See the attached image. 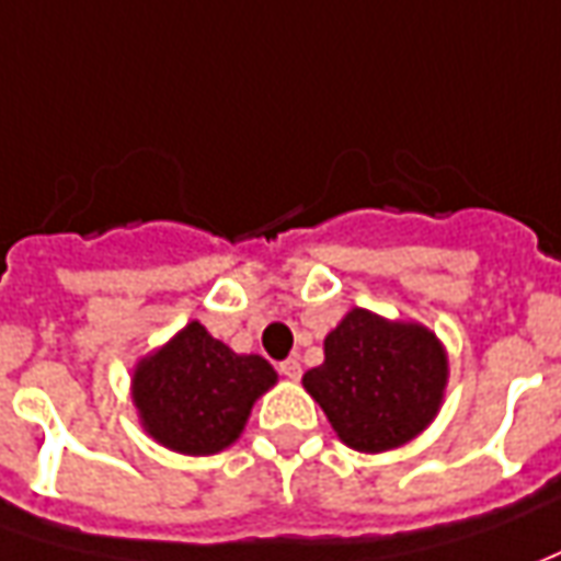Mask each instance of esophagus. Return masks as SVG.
<instances>
[{"label":"esophagus","instance_id":"34e87169","mask_svg":"<svg viewBox=\"0 0 561 561\" xmlns=\"http://www.w3.org/2000/svg\"><path fill=\"white\" fill-rule=\"evenodd\" d=\"M279 374L285 376V379H297V376H300V362H297V358H285V362L279 364Z\"/></svg>","mask_w":561,"mask_h":561}]
</instances>
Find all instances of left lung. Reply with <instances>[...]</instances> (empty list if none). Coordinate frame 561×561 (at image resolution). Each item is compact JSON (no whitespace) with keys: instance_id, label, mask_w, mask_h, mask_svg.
Wrapping results in <instances>:
<instances>
[{"instance_id":"8db88e82","label":"left lung","mask_w":561,"mask_h":561,"mask_svg":"<svg viewBox=\"0 0 561 561\" xmlns=\"http://www.w3.org/2000/svg\"><path fill=\"white\" fill-rule=\"evenodd\" d=\"M336 437L358 453H386L413 440L437 416L446 355L422 324L352 309L324 336V364L304 376Z\"/></svg>"}]
</instances>
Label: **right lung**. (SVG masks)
Instances as JSON below:
<instances>
[{
	"label": "right lung",
	"mask_w": 561,
	"mask_h": 561,
	"mask_svg": "<svg viewBox=\"0 0 561 561\" xmlns=\"http://www.w3.org/2000/svg\"><path fill=\"white\" fill-rule=\"evenodd\" d=\"M276 382L261 355H237L199 321L148 355L133 376L145 431L185 456H213L240 437L252 403Z\"/></svg>",
	"instance_id": "right-lung-1"
}]
</instances>
